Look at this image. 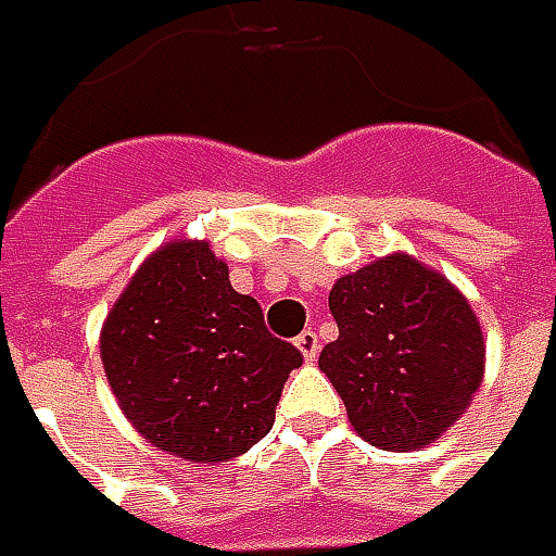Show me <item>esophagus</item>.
<instances>
[{"label":"esophagus","instance_id":"obj_1","mask_svg":"<svg viewBox=\"0 0 556 556\" xmlns=\"http://www.w3.org/2000/svg\"><path fill=\"white\" fill-rule=\"evenodd\" d=\"M296 350L303 353V358H306V362H312V358L318 355V350H321V340H318V333L315 331L300 333V337H296Z\"/></svg>","mask_w":556,"mask_h":556}]
</instances>
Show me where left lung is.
I'll return each mask as SVG.
<instances>
[{
  "instance_id": "8db88e82",
  "label": "left lung",
  "mask_w": 556,
  "mask_h": 556,
  "mask_svg": "<svg viewBox=\"0 0 556 556\" xmlns=\"http://www.w3.org/2000/svg\"><path fill=\"white\" fill-rule=\"evenodd\" d=\"M328 306L340 337L321 350L318 368L365 442L415 452L467 412L485 371V343L445 275L393 253L337 278Z\"/></svg>"
}]
</instances>
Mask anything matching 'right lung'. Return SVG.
Listing matches in <instances>:
<instances>
[{"label":"right lung","mask_w":556,"mask_h":556,"mask_svg":"<svg viewBox=\"0 0 556 556\" xmlns=\"http://www.w3.org/2000/svg\"><path fill=\"white\" fill-rule=\"evenodd\" d=\"M101 365L123 415L166 455L219 464L266 437L285 380L303 365L271 337L206 241L154 250L101 328Z\"/></svg>","instance_id":"1"}]
</instances>
